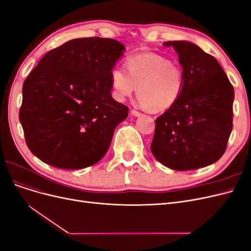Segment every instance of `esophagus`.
Listing matches in <instances>:
<instances>
[{
    "label": "esophagus",
    "instance_id": "esophagus-1",
    "mask_svg": "<svg viewBox=\"0 0 251 251\" xmlns=\"http://www.w3.org/2000/svg\"><path fill=\"white\" fill-rule=\"evenodd\" d=\"M131 114H132L133 116H136V117L142 115V113H140V112H138V111H136V110H132V111H131Z\"/></svg>",
    "mask_w": 251,
    "mask_h": 251
}]
</instances>
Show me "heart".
Returning <instances> with one entry per match:
<instances>
[{
	"label": "heart",
	"instance_id": "heart-1",
	"mask_svg": "<svg viewBox=\"0 0 251 251\" xmlns=\"http://www.w3.org/2000/svg\"><path fill=\"white\" fill-rule=\"evenodd\" d=\"M127 71L114 67L111 82L114 96L124 100L137 87L139 102L151 113H162L176 105L184 90V73L171 59L146 52L131 56Z\"/></svg>",
	"mask_w": 251,
	"mask_h": 251
}]
</instances>
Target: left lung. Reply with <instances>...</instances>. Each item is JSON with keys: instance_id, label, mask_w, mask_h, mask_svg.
I'll use <instances>...</instances> for the list:
<instances>
[{"instance_id": "left-lung-1", "label": "left lung", "mask_w": 251, "mask_h": 251, "mask_svg": "<svg viewBox=\"0 0 251 251\" xmlns=\"http://www.w3.org/2000/svg\"><path fill=\"white\" fill-rule=\"evenodd\" d=\"M179 56L184 90L156 119L151 151L175 171L204 168L221 158L232 130L233 87L218 60L194 43L165 42Z\"/></svg>"}]
</instances>
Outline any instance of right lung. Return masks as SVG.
Here are the masks:
<instances>
[{
    "label": "right lung",
    "instance_id": "right-lung-1",
    "mask_svg": "<svg viewBox=\"0 0 251 251\" xmlns=\"http://www.w3.org/2000/svg\"><path fill=\"white\" fill-rule=\"evenodd\" d=\"M125 49L112 39H75L50 50L30 72L19 117L40 160L78 170L105 155L128 112L111 95V71Z\"/></svg>",
    "mask_w": 251,
    "mask_h": 251
}]
</instances>
